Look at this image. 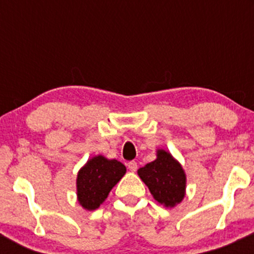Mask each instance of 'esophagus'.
<instances>
[{
    "instance_id": "esophagus-1",
    "label": "esophagus",
    "mask_w": 254,
    "mask_h": 254,
    "mask_svg": "<svg viewBox=\"0 0 254 254\" xmlns=\"http://www.w3.org/2000/svg\"><path fill=\"white\" fill-rule=\"evenodd\" d=\"M127 168H129V170L131 171V172H136V170H137V163L135 162V161H131V162L127 163Z\"/></svg>"
}]
</instances>
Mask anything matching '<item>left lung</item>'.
I'll return each instance as SVG.
<instances>
[{
	"instance_id": "1",
	"label": "left lung",
	"mask_w": 254,
	"mask_h": 254,
	"mask_svg": "<svg viewBox=\"0 0 254 254\" xmlns=\"http://www.w3.org/2000/svg\"><path fill=\"white\" fill-rule=\"evenodd\" d=\"M156 152V160L139 168L137 175L157 203L175 207L186 196V172L170 151L158 148Z\"/></svg>"
}]
</instances>
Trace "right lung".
I'll use <instances>...</instances> for the list:
<instances>
[{"instance_id":"add662e5","label":"right lung","mask_w":254,"mask_h":254,"mask_svg":"<svg viewBox=\"0 0 254 254\" xmlns=\"http://www.w3.org/2000/svg\"><path fill=\"white\" fill-rule=\"evenodd\" d=\"M125 173L127 167L119 161L102 155L89 158L78 171L76 179L79 205L89 211L98 209Z\"/></svg>"}]
</instances>
